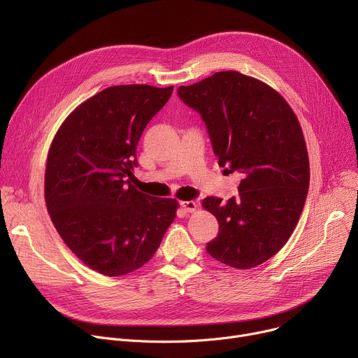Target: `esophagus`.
<instances>
[{"mask_svg": "<svg viewBox=\"0 0 358 358\" xmlns=\"http://www.w3.org/2000/svg\"><path fill=\"white\" fill-rule=\"evenodd\" d=\"M180 206H181V208H182L185 212H189V213H193V212H196V209H197V204H196V201H193V200L181 201Z\"/></svg>", "mask_w": 358, "mask_h": 358, "instance_id": "obj_1", "label": "esophagus"}]
</instances>
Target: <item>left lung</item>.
Instances as JSON below:
<instances>
[{
	"label": "left lung",
	"mask_w": 358,
	"mask_h": 358,
	"mask_svg": "<svg viewBox=\"0 0 358 358\" xmlns=\"http://www.w3.org/2000/svg\"><path fill=\"white\" fill-rule=\"evenodd\" d=\"M177 94L203 119L223 171L242 174L236 197L201 203L219 223L206 251L239 270L259 266L285 247L303 210L309 158L302 127L277 91L236 71Z\"/></svg>",
	"instance_id": "left-lung-1"
}]
</instances>
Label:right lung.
Returning a JSON list of instances; mask_svg holds the SVG:
<instances>
[{"label":"right lung","instance_id":"obj_1","mask_svg":"<svg viewBox=\"0 0 358 358\" xmlns=\"http://www.w3.org/2000/svg\"><path fill=\"white\" fill-rule=\"evenodd\" d=\"M174 87L116 85L75 108L49 149L45 199L56 231L85 266L117 277L157 252L178 203L130 184L146 124Z\"/></svg>","mask_w":358,"mask_h":358}]
</instances>
